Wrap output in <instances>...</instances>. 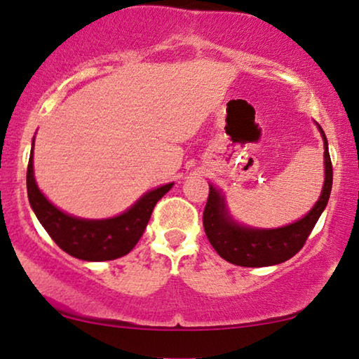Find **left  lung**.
Instances as JSON below:
<instances>
[{"mask_svg":"<svg viewBox=\"0 0 359 359\" xmlns=\"http://www.w3.org/2000/svg\"><path fill=\"white\" fill-rule=\"evenodd\" d=\"M318 129L322 132L323 149H325V154H323L325 156V184H323L317 204L311 209V212L304 215L297 222L273 230L242 227L229 217V214L225 212L222 196L212 186H209L208 203H205L203 214L204 230L215 252L229 263L247 268L271 266V264L283 263L292 258L304 247L312 229L316 227L318 217L325 209L333 183L327 137L320 126Z\"/></svg>","mask_w":359,"mask_h":359,"instance_id":"8db88e82","label":"left lung"}]
</instances>
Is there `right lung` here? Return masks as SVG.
Segmentation results:
<instances>
[{"label": "right lung", "mask_w": 359, "mask_h": 359, "mask_svg": "<svg viewBox=\"0 0 359 359\" xmlns=\"http://www.w3.org/2000/svg\"><path fill=\"white\" fill-rule=\"evenodd\" d=\"M170 184L156 188L140 198L119 217L85 220L63 214L39 191L34 180L32 151L27 165V196L31 208L53 242L72 257L85 262H106L124 257L135 247L149 224L156 203L171 189Z\"/></svg>", "instance_id": "right-lung-1"}]
</instances>
